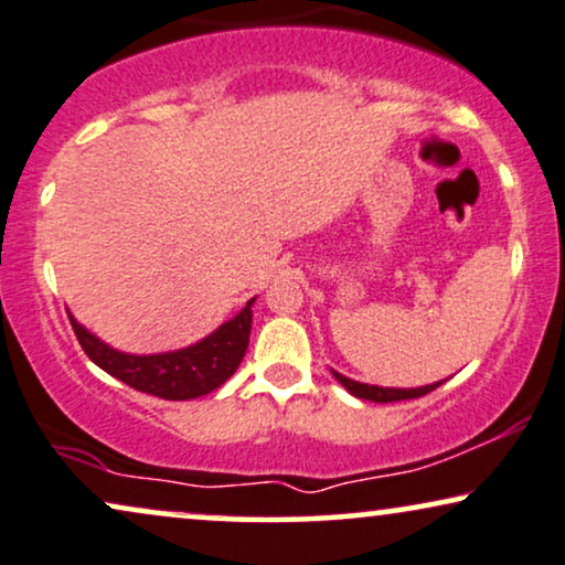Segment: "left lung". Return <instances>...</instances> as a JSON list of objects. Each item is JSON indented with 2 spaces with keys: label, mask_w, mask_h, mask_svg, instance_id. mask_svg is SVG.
Wrapping results in <instances>:
<instances>
[{
  "label": "left lung",
  "mask_w": 565,
  "mask_h": 565,
  "mask_svg": "<svg viewBox=\"0 0 565 565\" xmlns=\"http://www.w3.org/2000/svg\"><path fill=\"white\" fill-rule=\"evenodd\" d=\"M333 377L339 381L349 394L356 396V398H365V402H377V404H388V402H404V398H417V396H425L430 394V391L438 388L443 383H430V385H419V388H381V385H367V383H356L352 377L335 373L333 370Z\"/></svg>",
  "instance_id": "1"
}]
</instances>
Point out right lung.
<instances>
[{
  "label": "right lung",
  "instance_id": "obj_1",
  "mask_svg": "<svg viewBox=\"0 0 565 565\" xmlns=\"http://www.w3.org/2000/svg\"><path fill=\"white\" fill-rule=\"evenodd\" d=\"M253 302L226 323H221L216 331L198 344L177 349V352L163 354H125L104 344L98 335H93L88 328H83L70 316L73 331L81 341L83 352L96 362L98 367L130 385L142 394H151L169 402H188L211 394L221 383H226L239 367L242 356L249 344V328H253Z\"/></svg>",
  "mask_w": 565,
  "mask_h": 565
}]
</instances>
